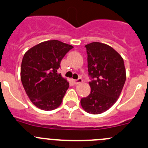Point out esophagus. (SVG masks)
<instances>
[{
  "label": "esophagus",
  "instance_id": "obj_1",
  "mask_svg": "<svg viewBox=\"0 0 148 148\" xmlns=\"http://www.w3.org/2000/svg\"><path fill=\"white\" fill-rule=\"evenodd\" d=\"M74 83L75 84H80V83H82V79L81 78H79V79H77V80H74Z\"/></svg>",
  "mask_w": 148,
  "mask_h": 148
}]
</instances>
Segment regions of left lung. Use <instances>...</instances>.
<instances>
[{
    "label": "left lung",
    "mask_w": 148,
    "mask_h": 148,
    "mask_svg": "<svg viewBox=\"0 0 148 148\" xmlns=\"http://www.w3.org/2000/svg\"><path fill=\"white\" fill-rule=\"evenodd\" d=\"M85 47L89 75L95 80L89 82L90 95L80 103L86 112L100 114L119 97L127 78L125 66L121 55L106 44L94 42Z\"/></svg>",
    "instance_id": "left-lung-1"
}]
</instances>
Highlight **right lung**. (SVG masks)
Listing matches in <instances>:
<instances>
[{
  "label": "right lung",
  "mask_w": 148,
  "mask_h": 148,
  "mask_svg": "<svg viewBox=\"0 0 148 148\" xmlns=\"http://www.w3.org/2000/svg\"><path fill=\"white\" fill-rule=\"evenodd\" d=\"M71 48L72 45L52 40L34 45L24 55L21 83L29 100L38 108L52 110L62 103L69 83L57 69Z\"/></svg>",
  "instance_id": "obj_1"
}]
</instances>
